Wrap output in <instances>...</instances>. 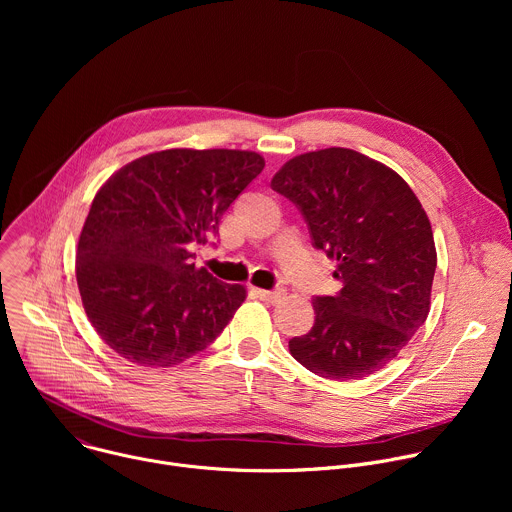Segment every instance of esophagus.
<instances>
[{
	"instance_id": "1",
	"label": "esophagus",
	"mask_w": 512,
	"mask_h": 512,
	"mask_svg": "<svg viewBox=\"0 0 512 512\" xmlns=\"http://www.w3.org/2000/svg\"><path fill=\"white\" fill-rule=\"evenodd\" d=\"M255 294L267 304H279L285 298V289H255Z\"/></svg>"
}]
</instances>
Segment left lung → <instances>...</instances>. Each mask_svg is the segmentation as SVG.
<instances>
[{
  "label": "left lung",
  "mask_w": 512,
  "mask_h": 512,
  "mask_svg": "<svg viewBox=\"0 0 512 512\" xmlns=\"http://www.w3.org/2000/svg\"><path fill=\"white\" fill-rule=\"evenodd\" d=\"M271 188L300 208L342 281L314 298V326L289 340L291 356L332 381L373 375L429 314L437 255L421 202L397 172L346 148L296 156Z\"/></svg>",
  "instance_id": "left-lung-1"
}]
</instances>
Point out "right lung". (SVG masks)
<instances>
[{
	"instance_id": "obj_1",
	"label": "right lung",
	"mask_w": 512,
	"mask_h": 512,
	"mask_svg": "<svg viewBox=\"0 0 512 512\" xmlns=\"http://www.w3.org/2000/svg\"><path fill=\"white\" fill-rule=\"evenodd\" d=\"M241 150H164L97 192L77 249L81 300L97 334L139 367L166 369L204 350L245 302L243 285L192 263L196 245L261 174Z\"/></svg>"
}]
</instances>
